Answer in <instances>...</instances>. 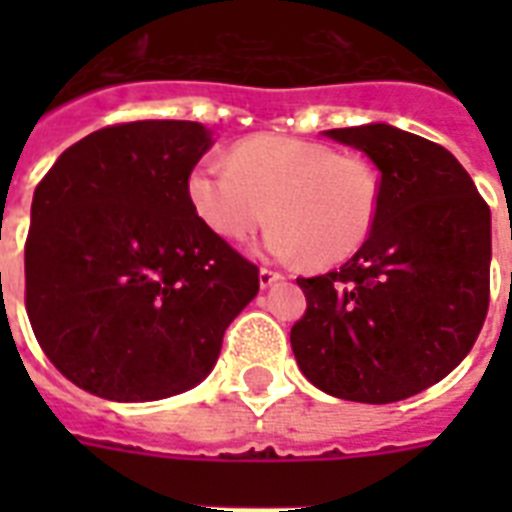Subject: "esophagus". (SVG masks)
<instances>
[{"instance_id":"obj_1","label":"esophagus","mask_w":512,"mask_h":512,"mask_svg":"<svg viewBox=\"0 0 512 512\" xmlns=\"http://www.w3.org/2000/svg\"><path fill=\"white\" fill-rule=\"evenodd\" d=\"M276 281H281V273L271 271V268H260V287L268 289V287H273Z\"/></svg>"}]
</instances>
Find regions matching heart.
Instances as JSON below:
<instances>
[{"instance_id": "1", "label": "heart", "mask_w": 512, "mask_h": 512, "mask_svg": "<svg viewBox=\"0 0 512 512\" xmlns=\"http://www.w3.org/2000/svg\"><path fill=\"white\" fill-rule=\"evenodd\" d=\"M185 191L196 217L223 241H247L271 215L265 252L313 265L356 255L380 209V180L364 159L279 135L239 143L228 167L199 164Z\"/></svg>"}]
</instances>
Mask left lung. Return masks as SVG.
Wrapping results in <instances>:
<instances>
[{
  "instance_id": "1",
  "label": "left lung",
  "mask_w": 512,
  "mask_h": 512,
  "mask_svg": "<svg viewBox=\"0 0 512 512\" xmlns=\"http://www.w3.org/2000/svg\"><path fill=\"white\" fill-rule=\"evenodd\" d=\"M324 135L372 159L380 209L340 271L297 279L308 308L289 342L329 396L393 404L444 380L484 327L492 212L438 143L390 124Z\"/></svg>"
}]
</instances>
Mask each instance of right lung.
<instances>
[{
	"instance_id": "1",
	"label": "right lung",
	"mask_w": 512,
	"mask_h": 512,
	"mask_svg": "<svg viewBox=\"0 0 512 512\" xmlns=\"http://www.w3.org/2000/svg\"><path fill=\"white\" fill-rule=\"evenodd\" d=\"M212 146L199 122H127L66 148L36 185L26 311L63 377L108 401L199 385L260 271L209 231L188 175Z\"/></svg>"
}]
</instances>
